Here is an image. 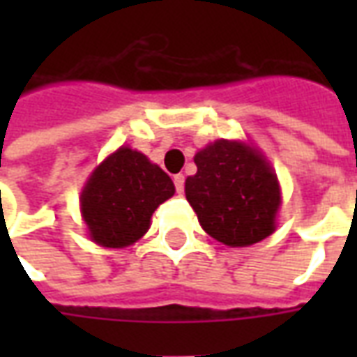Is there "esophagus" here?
<instances>
[{
    "label": "esophagus",
    "mask_w": 357,
    "mask_h": 357,
    "mask_svg": "<svg viewBox=\"0 0 357 357\" xmlns=\"http://www.w3.org/2000/svg\"><path fill=\"white\" fill-rule=\"evenodd\" d=\"M174 185H176V191H178V193H183V187H185V176H183V174L174 176Z\"/></svg>",
    "instance_id": "esophagus-1"
}]
</instances>
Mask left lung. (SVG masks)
<instances>
[{
	"instance_id": "left-lung-1",
	"label": "left lung",
	"mask_w": 357,
	"mask_h": 357,
	"mask_svg": "<svg viewBox=\"0 0 357 357\" xmlns=\"http://www.w3.org/2000/svg\"><path fill=\"white\" fill-rule=\"evenodd\" d=\"M195 164L185 197L210 237L227 247H248L273 233L281 195L262 155L222 139L199 151Z\"/></svg>"
}]
</instances>
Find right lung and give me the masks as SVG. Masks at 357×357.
<instances>
[{
	"label": "right lung",
	"instance_id": "right-lung-1",
	"mask_svg": "<svg viewBox=\"0 0 357 357\" xmlns=\"http://www.w3.org/2000/svg\"><path fill=\"white\" fill-rule=\"evenodd\" d=\"M176 191L145 155L122 147L93 172L82 191V214L95 243L122 248L141 239L158 204Z\"/></svg>",
	"mask_w": 357,
	"mask_h": 357
}]
</instances>
